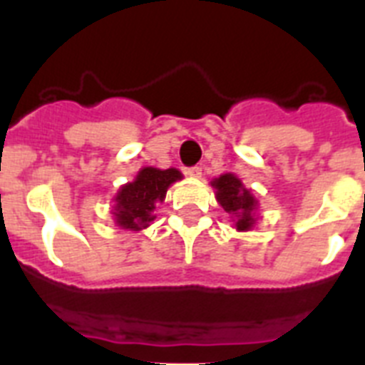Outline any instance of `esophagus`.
<instances>
[{
    "label": "esophagus",
    "mask_w": 365,
    "mask_h": 365,
    "mask_svg": "<svg viewBox=\"0 0 365 365\" xmlns=\"http://www.w3.org/2000/svg\"><path fill=\"white\" fill-rule=\"evenodd\" d=\"M186 175L192 177V179H199V177L202 175V168H199V166L188 168V170H186Z\"/></svg>",
    "instance_id": "1"
}]
</instances>
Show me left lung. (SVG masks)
Wrapping results in <instances>:
<instances>
[{
	"label": "left lung",
	"mask_w": 365,
	"mask_h": 365,
	"mask_svg": "<svg viewBox=\"0 0 365 365\" xmlns=\"http://www.w3.org/2000/svg\"><path fill=\"white\" fill-rule=\"evenodd\" d=\"M215 190V199L221 208L230 215L237 232H248L256 227L259 201L241 182L235 173H222L210 182Z\"/></svg>",
	"instance_id": "left-lung-1"
}]
</instances>
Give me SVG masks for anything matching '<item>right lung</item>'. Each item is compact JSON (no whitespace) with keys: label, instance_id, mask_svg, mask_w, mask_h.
<instances>
[{"label":"right lung","instance_id":"add662e5","mask_svg":"<svg viewBox=\"0 0 365 365\" xmlns=\"http://www.w3.org/2000/svg\"><path fill=\"white\" fill-rule=\"evenodd\" d=\"M180 179L182 173L177 168H140L137 177L131 182L122 185L117 195L113 197L111 215L115 225L122 230L131 232L150 227L155 219L153 210L157 205L166 199L168 188Z\"/></svg>","mask_w":365,"mask_h":365}]
</instances>
